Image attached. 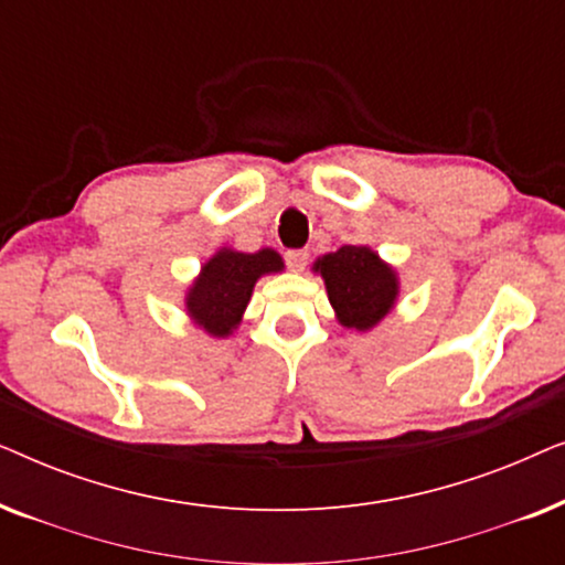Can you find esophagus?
Listing matches in <instances>:
<instances>
[{"label":"esophagus","mask_w":565,"mask_h":565,"mask_svg":"<svg viewBox=\"0 0 565 565\" xmlns=\"http://www.w3.org/2000/svg\"><path fill=\"white\" fill-rule=\"evenodd\" d=\"M285 265H288L292 273H303L306 265H308V252L306 249L285 252Z\"/></svg>","instance_id":"34e87169"}]
</instances>
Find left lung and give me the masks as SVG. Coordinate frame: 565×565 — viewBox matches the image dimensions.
<instances>
[{"instance_id": "obj_1", "label": "left lung", "mask_w": 565, "mask_h": 565, "mask_svg": "<svg viewBox=\"0 0 565 565\" xmlns=\"http://www.w3.org/2000/svg\"><path fill=\"white\" fill-rule=\"evenodd\" d=\"M327 282L337 319L347 329H373L398 296L396 273L367 246H342L313 265Z\"/></svg>"}]
</instances>
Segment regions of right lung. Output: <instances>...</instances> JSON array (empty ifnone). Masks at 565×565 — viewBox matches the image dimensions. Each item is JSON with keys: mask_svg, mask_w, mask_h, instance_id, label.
Listing matches in <instances>:
<instances>
[{"mask_svg": "<svg viewBox=\"0 0 565 565\" xmlns=\"http://www.w3.org/2000/svg\"><path fill=\"white\" fill-rule=\"evenodd\" d=\"M282 259L273 249L257 254L221 249L205 262L188 292V313L213 337H228L238 327L254 282L267 273H280Z\"/></svg>", "mask_w": 565, "mask_h": 565, "instance_id": "obj_1", "label": "right lung"}]
</instances>
